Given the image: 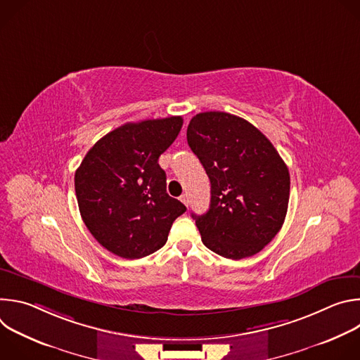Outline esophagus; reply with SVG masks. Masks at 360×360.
Instances as JSON below:
<instances>
[{
    "instance_id": "obj_1",
    "label": "esophagus",
    "mask_w": 360,
    "mask_h": 360,
    "mask_svg": "<svg viewBox=\"0 0 360 360\" xmlns=\"http://www.w3.org/2000/svg\"><path fill=\"white\" fill-rule=\"evenodd\" d=\"M179 199H181V202H182V203L185 205V207H188V203H189V199H188V195H186V193H184V195H182V196L179 198Z\"/></svg>"
}]
</instances>
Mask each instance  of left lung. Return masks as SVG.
Here are the masks:
<instances>
[{
	"mask_svg": "<svg viewBox=\"0 0 360 360\" xmlns=\"http://www.w3.org/2000/svg\"><path fill=\"white\" fill-rule=\"evenodd\" d=\"M188 145L211 181L207 214H192L202 242L228 259L261 252L281 231L288 212L290 176L272 142L243 118L196 114Z\"/></svg>",
	"mask_w": 360,
	"mask_h": 360,
	"instance_id": "1",
	"label": "left lung"
}]
</instances>
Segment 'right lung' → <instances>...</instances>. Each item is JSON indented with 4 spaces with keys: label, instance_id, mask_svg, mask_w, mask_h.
Returning a JSON list of instances; mask_svg holds the SVG:
<instances>
[{
    "label": "right lung",
    "instance_id": "1",
    "mask_svg": "<svg viewBox=\"0 0 360 360\" xmlns=\"http://www.w3.org/2000/svg\"><path fill=\"white\" fill-rule=\"evenodd\" d=\"M184 120L128 122L102 136L75 172L84 224L110 252L139 259L161 249L186 208L167 193L158 160L176 139Z\"/></svg>",
    "mask_w": 360,
    "mask_h": 360
}]
</instances>
